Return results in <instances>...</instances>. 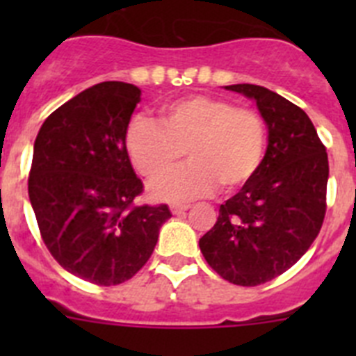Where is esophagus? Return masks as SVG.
Listing matches in <instances>:
<instances>
[{
	"label": "esophagus",
	"instance_id": "1",
	"mask_svg": "<svg viewBox=\"0 0 356 356\" xmlns=\"http://www.w3.org/2000/svg\"><path fill=\"white\" fill-rule=\"evenodd\" d=\"M188 209H191V205H171V212L175 213V216H180V213H185Z\"/></svg>",
	"mask_w": 356,
	"mask_h": 356
}]
</instances>
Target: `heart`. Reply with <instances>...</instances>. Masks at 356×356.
<instances>
[{"label": "heart", "mask_w": 356, "mask_h": 356, "mask_svg": "<svg viewBox=\"0 0 356 356\" xmlns=\"http://www.w3.org/2000/svg\"><path fill=\"white\" fill-rule=\"evenodd\" d=\"M131 165L144 178L174 167L186 151L189 163L151 181L147 194L163 203H185L209 196L221 185L234 193L253 180L267 149L262 115L237 108L222 97L194 94L168 103L159 124L137 115L124 134Z\"/></svg>", "instance_id": "b5f03b06"}]
</instances>
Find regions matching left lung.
Wrapping results in <instances>:
<instances>
[{"label": "left lung", "instance_id": "1", "mask_svg": "<svg viewBox=\"0 0 356 356\" xmlns=\"http://www.w3.org/2000/svg\"><path fill=\"white\" fill-rule=\"evenodd\" d=\"M226 90L253 99L267 127L262 168L219 207L200 250L229 284L254 287L291 269L319 234L326 212L328 155L300 106L251 83Z\"/></svg>", "mask_w": 356, "mask_h": 356}]
</instances>
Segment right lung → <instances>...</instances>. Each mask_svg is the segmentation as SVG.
Masks as SVG:
<instances>
[{
  "label": "right lung",
  "instance_id": "right-lung-1",
  "mask_svg": "<svg viewBox=\"0 0 356 356\" xmlns=\"http://www.w3.org/2000/svg\"><path fill=\"white\" fill-rule=\"evenodd\" d=\"M140 89L103 81L42 122L28 196L40 235L65 271L97 285L130 280L147 262L168 205L134 207L143 193L124 147Z\"/></svg>",
  "mask_w": 356,
  "mask_h": 356
}]
</instances>
